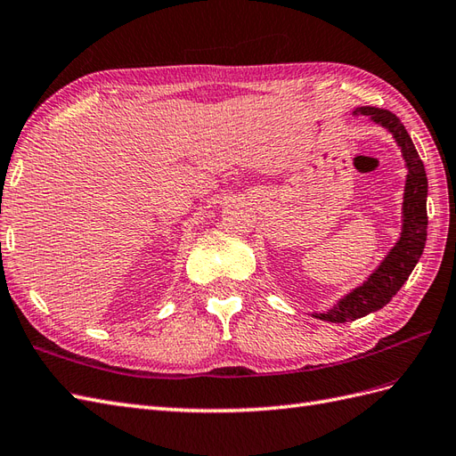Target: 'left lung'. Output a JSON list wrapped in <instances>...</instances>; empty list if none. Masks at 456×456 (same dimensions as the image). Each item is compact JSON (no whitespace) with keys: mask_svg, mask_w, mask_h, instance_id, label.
<instances>
[{"mask_svg":"<svg viewBox=\"0 0 456 456\" xmlns=\"http://www.w3.org/2000/svg\"><path fill=\"white\" fill-rule=\"evenodd\" d=\"M354 115H364L371 123L383 126L387 131L396 146L401 148V154L406 167L404 181V196H403V227L401 237L396 239L395 247L387 252L381 264L373 270L366 281L354 287L350 293L341 297L335 305L325 312H312L314 318L333 323L354 322L364 318L371 312H378L399 293L401 287L412 273L419 256L426 247L428 237V177L424 163L419 159L418 151L412 144L411 134L406 133L404 125L399 117L387 110L362 106L353 111Z\"/></svg>","mask_w":456,"mask_h":456,"instance_id":"8db88e82","label":"left lung"}]
</instances>
